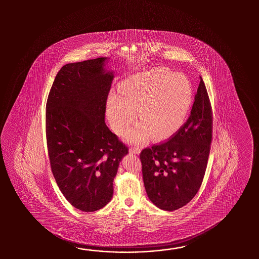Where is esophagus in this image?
I'll use <instances>...</instances> for the list:
<instances>
[{
  "label": "esophagus",
  "mask_w": 259,
  "mask_h": 259,
  "mask_svg": "<svg viewBox=\"0 0 259 259\" xmlns=\"http://www.w3.org/2000/svg\"><path fill=\"white\" fill-rule=\"evenodd\" d=\"M130 153L131 154H139L141 153V149L139 147H132L130 149Z\"/></svg>",
  "instance_id": "esophagus-1"
}]
</instances>
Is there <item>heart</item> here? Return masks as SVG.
Returning <instances> with one entry per match:
<instances>
[{
    "instance_id": "1",
    "label": "heart",
    "mask_w": 259,
    "mask_h": 259,
    "mask_svg": "<svg viewBox=\"0 0 259 259\" xmlns=\"http://www.w3.org/2000/svg\"><path fill=\"white\" fill-rule=\"evenodd\" d=\"M119 94L111 93L106 114L113 130L121 133L135 118L141 122L127 130L125 139L143 143L152 136L164 139L182 127L192 102V88L183 74L151 68L126 77Z\"/></svg>"
}]
</instances>
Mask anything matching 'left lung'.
Here are the masks:
<instances>
[{
	"instance_id": "obj_1",
	"label": "left lung",
	"mask_w": 259,
	"mask_h": 259,
	"mask_svg": "<svg viewBox=\"0 0 259 259\" xmlns=\"http://www.w3.org/2000/svg\"><path fill=\"white\" fill-rule=\"evenodd\" d=\"M212 140V111L201 78L186 123L165 143L140 154L145 191L158 208L174 211L187 204L200 189Z\"/></svg>"
}]
</instances>
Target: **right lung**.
<instances>
[{
  "instance_id": "right-lung-1",
  "label": "right lung",
  "mask_w": 259,
  "mask_h": 259,
  "mask_svg": "<svg viewBox=\"0 0 259 259\" xmlns=\"http://www.w3.org/2000/svg\"><path fill=\"white\" fill-rule=\"evenodd\" d=\"M109 58L66 64L55 77L46 104V137L56 183L77 209L94 212L113 197V182L128 154L105 122L114 72Z\"/></svg>"
}]
</instances>
